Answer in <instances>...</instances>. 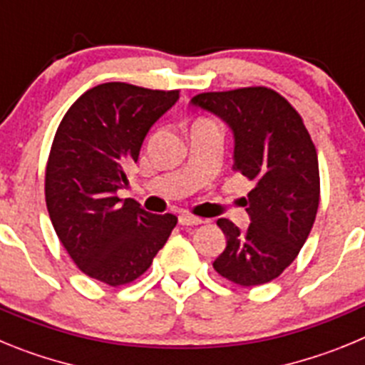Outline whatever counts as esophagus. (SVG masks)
<instances>
[{
    "mask_svg": "<svg viewBox=\"0 0 365 365\" xmlns=\"http://www.w3.org/2000/svg\"><path fill=\"white\" fill-rule=\"evenodd\" d=\"M201 222L202 219L195 217V215H190V214L179 215V225H182V227H193V225H201Z\"/></svg>",
    "mask_w": 365,
    "mask_h": 365,
    "instance_id": "esophagus-1",
    "label": "esophagus"
}]
</instances>
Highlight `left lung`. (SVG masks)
Masks as SVG:
<instances>
[{
    "label": "left lung",
    "mask_w": 365,
    "mask_h": 365,
    "mask_svg": "<svg viewBox=\"0 0 365 365\" xmlns=\"http://www.w3.org/2000/svg\"><path fill=\"white\" fill-rule=\"evenodd\" d=\"M190 104L230 128L234 170L254 182L245 199L247 230L217 219L227 248L214 269L241 287L272 282L296 259L318 212L320 173L311 135L298 111L269 87L201 93Z\"/></svg>",
    "instance_id": "1"
}]
</instances>
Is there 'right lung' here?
I'll return each instance as SVG.
<instances>
[{
	"instance_id": "obj_1",
	"label": "right lung",
	"mask_w": 365,
	"mask_h": 365,
	"mask_svg": "<svg viewBox=\"0 0 365 365\" xmlns=\"http://www.w3.org/2000/svg\"><path fill=\"white\" fill-rule=\"evenodd\" d=\"M179 100V91H153L108 82L83 93L66 113L45 172V201L56 235L89 278L125 285L150 269L177 225L131 199H118L130 180L151 125Z\"/></svg>"
}]
</instances>
